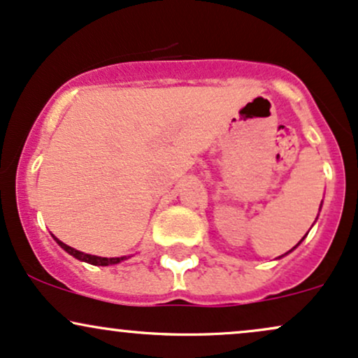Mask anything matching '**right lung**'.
Wrapping results in <instances>:
<instances>
[{"label": "right lung", "mask_w": 358, "mask_h": 358, "mask_svg": "<svg viewBox=\"0 0 358 358\" xmlns=\"http://www.w3.org/2000/svg\"><path fill=\"white\" fill-rule=\"evenodd\" d=\"M53 238H55V236H53ZM55 241H57L58 245H60V246L63 248V250L66 251V253H70L71 256H73V258L80 259V262H85V263H90V264H95V266H108V264H117V263L124 262V259H125V256H122V258H100V256L85 255V253H82V251L75 250V248L66 246L65 243L60 241V239L55 238Z\"/></svg>", "instance_id": "obj_1"}]
</instances>
